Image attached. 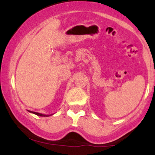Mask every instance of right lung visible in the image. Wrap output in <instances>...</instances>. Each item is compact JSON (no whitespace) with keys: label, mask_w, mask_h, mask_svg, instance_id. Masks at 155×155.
<instances>
[{"label":"right lung","mask_w":155,"mask_h":155,"mask_svg":"<svg viewBox=\"0 0 155 155\" xmlns=\"http://www.w3.org/2000/svg\"><path fill=\"white\" fill-rule=\"evenodd\" d=\"M29 112H31V113H33L35 115H38V116H40V117H49L51 116V115H46V114H41V113H38V112H35V111H28Z\"/></svg>","instance_id":"obj_1"}]
</instances>
